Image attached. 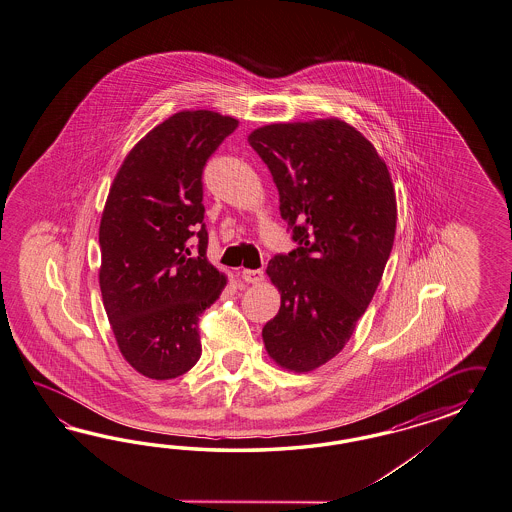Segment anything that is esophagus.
<instances>
[{
  "label": "esophagus",
  "instance_id": "esophagus-1",
  "mask_svg": "<svg viewBox=\"0 0 512 512\" xmlns=\"http://www.w3.org/2000/svg\"><path fill=\"white\" fill-rule=\"evenodd\" d=\"M240 277L246 281V283H261L264 279L263 270H248V268H244L242 272H240Z\"/></svg>",
  "mask_w": 512,
  "mask_h": 512
}]
</instances>
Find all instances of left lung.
Returning <instances> with one entry per match:
<instances>
[{
  "label": "left lung",
  "mask_w": 512,
  "mask_h": 512,
  "mask_svg": "<svg viewBox=\"0 0 512 512\" xmlns=\"http://www.w3.org/2000/svg\"><path fill=\"white\" fill-rule=\"evenodd\" d=\"M248 141L296 242L266 268L281 307L264 346L281 367L307 373L343 350L373 300L397 227L393 182L373 145L339 119L263 126Z\"/></svg>",
  "instance_id": "1"
}]
</instances>
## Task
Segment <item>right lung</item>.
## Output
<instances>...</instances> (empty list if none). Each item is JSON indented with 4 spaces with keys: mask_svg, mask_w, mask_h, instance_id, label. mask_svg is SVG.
Here are the masks:
<instances>
[{
    "mask_svg": "<svg viewBox=\"0 0 512 512\" xmlns=\"http://www.w3.org/2000/svg\"><path fill=\"white\" fill-rule=\"evenodd\" d=\"M238 121L179 111L152 128L111 184L100 220V291L125 360L169 380L201 358L199 317L225 277L207 261L203 169Z\"/></svg>",
    "mask_w": 512,
    "mask_h": 512,
    "instance_id": "right-lung-1",
    "label": "right lung"
}]
</instances>
